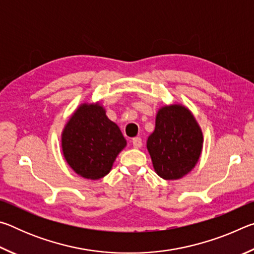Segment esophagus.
<instances>
[{
	"mask_svg": "<svg viewBox=\"0 0 254 254\" xmlns=\"http://www.w3.org/2000/svg\"><path fill=\"white\" fill-rule=\"evenodd\" d=\"M132 144H133V147H134V148H141V145H142V139H141V137H139V136L133 137Z\"/></svg>",
	"mask_w": 254,
	"mask_h": 254,
	"instance_id": "34e87169",
	"label": "esophagus"
}]
</instances>
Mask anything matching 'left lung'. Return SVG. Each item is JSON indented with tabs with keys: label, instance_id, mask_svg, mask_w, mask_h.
<instances>
[{
	"label": "left lung",
	"instance_id": "left-lung-1",
	"mask_svg": "<svg viewBox=\"0 0 254 254\" xmlns=\"http://www.w3.org/2000/svg\"><path fill=\"white\" fill-rule=\"evenodd\" d=\"M201 147L203 134L186 107L170 105L158 112L147 148L161 178L171 180L187 175L198 161Z\"/></svg>",
	"mask_w": 254,
	"mask_h": 254
}]
</instances>
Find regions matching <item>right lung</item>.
Returning <instances> with one entry per match:
<instances>
[{"label":"right lung","mask_w":254,"mask_h":254,"mask_svg":"<svg viewBox=\"0 0 254 254\" xmlns=\"http://www.w3.org/2000/svg\"><path fill=\"white\" fill-rule=\"evenodd\" d=\"M126 144L119 127L107 119L98 104L81 105L67 123L62 139L68 165L87 179H100L109 174Z\"/></svg>","instance_id":"add662e5"}]
</instances>
